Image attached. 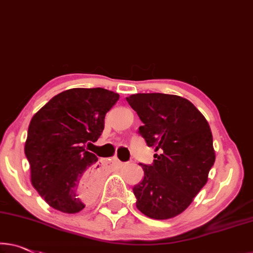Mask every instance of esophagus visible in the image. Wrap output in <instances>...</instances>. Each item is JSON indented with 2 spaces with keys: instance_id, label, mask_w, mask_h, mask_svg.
Here are the masks:
<instances>
[{
  "instance_id": "1",
  "label": "esophagus",
  "mask_w": 253,
  "mask_h": 253,
  "mask_svg": "<svg viewBox=\"0 0 253 253\" xmlns=\"http://www.w3.org/2000/svg\"><path fill=\"white\" fill-rule=\"evenodd\" d=\"M112 162H114L115 164H118V166H122V162H121V161L118 159V157H113L112 159Z\"/></svg>"
}]
</instances>
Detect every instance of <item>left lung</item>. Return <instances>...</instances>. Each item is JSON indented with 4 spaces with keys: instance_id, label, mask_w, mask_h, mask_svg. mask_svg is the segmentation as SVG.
<instances>
[{
    "instance_id": "left-lung-1",
    "label": "left lung",
    "mask_w": 253,
    "mask_h": 253,
    "mask_svg": "<svg viewBox=\"0 0 253 253\" xmlns=\"http://www.w3.org/2000/svg\"><path fill=\"white\" fill-rule=\"evenodd\" d=\"M126 101L142 122L139 134L159 152L153 164H139L144 179L132 189L135 206L149 218H173L208 181L215 160L210 126L192 102L174 94L135 93Z\"/></svg>"
}]
</instances>
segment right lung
<instances>
[{"instance_id": "1", "label": "right lung", "mask_w": 253, "mask_h": 253, "mask_svg": "<svg viewBox=\"0 0 253 253\" xmlns=\"http://www.w3.org/2000/svg\"><path fill=\"white\" fill-rule=\"evenodd\" d=\"M119 98L102 87H75L54 96L32 118L25 155L33 187L51 208L76 213L96 196L98 157L85 145L100 137L106 113Z\"/></svg>"}]
</instances>
